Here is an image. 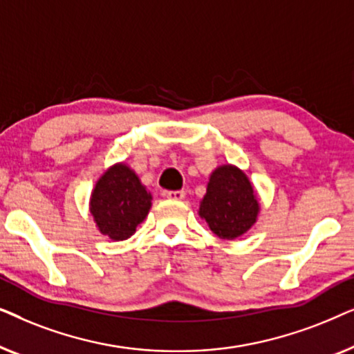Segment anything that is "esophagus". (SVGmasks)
<instances>
[{
    "mask_svg": "<svg viewBox=\"0 0 354 354\" xmlns=\"http://www.w3.org/2000/svg\"><path fill=\"white\" fill-rule=\"evenodd\" d=\"M164 196L169 198V200H176V201H180L185 198V192L183 190H177V192H164Z\"/></svg>",
    "mask_w": 354,
    "mask_h": 354,
    "instance_id": "esophagus-1",
    "label": "esophagus"
}]
</instances>
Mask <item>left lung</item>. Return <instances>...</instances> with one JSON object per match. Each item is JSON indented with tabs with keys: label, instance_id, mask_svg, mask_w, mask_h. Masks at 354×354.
I'll return each instance as SVG.
<instances>
[{
	"label": "left lung",
	"instance_id": "left-lung-1",
	"mask_svg": "<svg viewBox=\"0 0 354 354\" xmlns=\"http://www.w3.org/2000/svg\"><path fill=\"white\" fill-rule=\"evenodd\" d=\"M259 211L253 183L240 167L222 164L212 171L198 211L212 234L224 240L239 239L256 224Z\"/></svg>",
	"mask_w": 354,
	"mask_h": 354
}]
</instances>
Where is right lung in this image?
I'll return each instance as SVG.
<instances>
[{"instance_id": "add662e5", "label": "right lung", "mask_w": 354, "mask_h": 354, "mask_svg": "<svg viewBox=\"0 0 354 354\" xmlns=\"http://www.w3.org/2000/svg\"><path fill=\"white\" fill-rule=\"evenodd\" d=\"M151 193L133 169L115 162L98 178L90 196V212L100 234L114 241L130 239L148 216Z\"/></svg>"}]
</instances>
